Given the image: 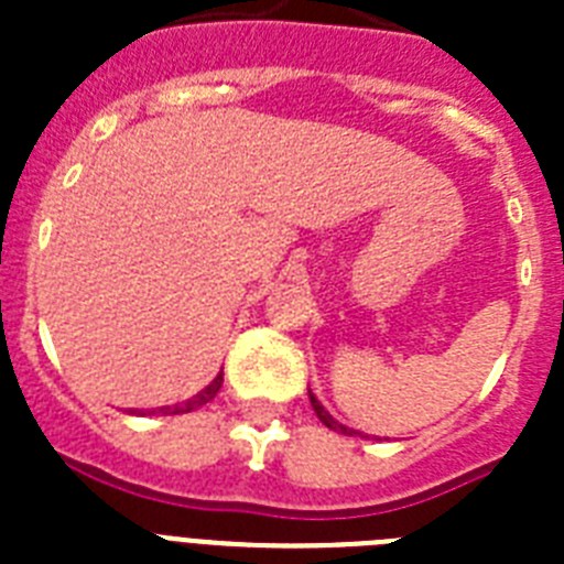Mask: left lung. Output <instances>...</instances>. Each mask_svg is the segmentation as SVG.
I'll use <instances>...</instances> for the list:
<instances>
[{
	"label": "left lung",
	"instance_id": "1",
	"mask_svg": "<svg viewBox=\"0 0 564 564\" xmlns=\"http://www.w3.org/2000/svg\"><path fill=\"white\" fill-rule=\"evenodd\" d=\"M310 403H313V410H316L318 421H322V424H325V427L336 430V433H345V436H348V433H354V430H348V427H345V424H339V421H336L334 415H330V412H327L325 406H322V403L316 401V394H313V392H310Z\"/></svg>",
	"mask_w": 564,
	"mask_h": 564
}]
</instances>
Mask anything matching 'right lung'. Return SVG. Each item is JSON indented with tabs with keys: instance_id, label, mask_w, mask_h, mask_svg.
Listing matches in <instances>:
<instances>
[{
	"instance_id": "1",
	"label": "right lung",
	"mask_w": 564,
	"mask_h": 564,
	"mask_svg": "<svg viewBox=\"0 0 564 564\" xmlns=\"http://www.w3.org/2000/svg\"><path fill=\"white\" fill-rule=\"evenodd\" d=\"M221 386V375H216V380H213L210 386H204L202 392L195 394V398H189V401L184 403H175V406H163V415H178V412H189V410H198V406H204L207 401H213L216 398V392H219ZM154 412V410H152Z\"/></svg>"
}]
</instances>
